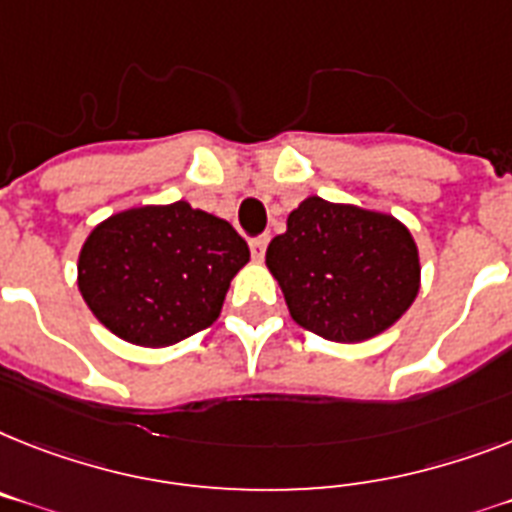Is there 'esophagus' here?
<instances>
[{"mask_svg": "<svg viewBox=\"0 0 512 512\" xmlns=\"http://www.w3.org/2000/svg\"><path fill=\"white\" fill-rule=\"evenodd\" d=\"M266 246H269V235H259V238H253V240H251V253H253V259H256V261L264 259Z\"/></svg>", "mask_w": 512, "mask_h": 512, "instance_id": "34e87169", "label": "esophagus"}]
</instances>
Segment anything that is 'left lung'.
I'll return each mask as SVG.
<instances>
[{
	"mask_svg": "<svg viewBox=\"0 0 512 512\" xmlns=\"http://www.w3.org/2000/svg\"><path fill=\"white\" fill-rule=\"evenodd\" d=\"M290 316L332 342L382 335L416 301L421 264L411 230L382 211L308 196L266 248Z\"/></svg>",
	"mask_w": 512,
	"mask_h": 512,
	"instance_id": "1",
	"label": "left lung"
}]
</instances>
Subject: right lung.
<instances>
[{"label": "right lung", "mask_w": 512, "mask_h": 512, "mask_svg": "<svg viewBox=\"0 0 512 512\" xmlns=\"http://www.w3.org/2000/svg\"><path fill=\"white\" fill-rule=\"evenodd\" d=\"M248 259V243L230 222L188 201L138 206L91 230L78 256V287L109 332L167 348L217 322Z\"/></svg>", "instance_id": "obj_1"}]
</instances>
